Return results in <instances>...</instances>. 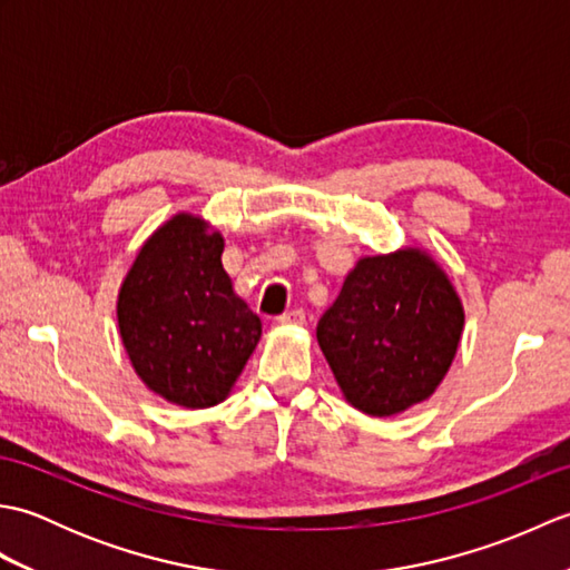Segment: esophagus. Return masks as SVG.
Returning <instances> with one entry per match:
<instances>
[{"mask_svg":"<svg viewBox=\"0 0 570 570\" xmlns=\"http://www.w3.org/2000/svg\"><path fill=\"white\" fill-rule=\"evenodd\" d=\"M278 323H286V325H304L306 323V313L304 308H294V311H286L278 316Z\"/></svg>","mask_w":570,"mask_h":570,"instance_id":"1","label":"esophagus"}]
</instances>
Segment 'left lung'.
I'll use <instances>...</instances> for the list:
<instances>
[{
	"instance_id": "8db88e82",
	"label": "left lung",
	"mask_w": 570,
	"mask_h": 570,
	"mask_svg": "<svg viewBox=\"0 0 570 570\" xmlns=\"http://www.w3.org/2000/svg\"><path fill=\"white\" fill-rule=\"evenodd\" d=\"M465 313L429 254L360 259L318 321V345L345 399L362 414L394 416L445 377Z\"/></svg>"
}]
</instances>
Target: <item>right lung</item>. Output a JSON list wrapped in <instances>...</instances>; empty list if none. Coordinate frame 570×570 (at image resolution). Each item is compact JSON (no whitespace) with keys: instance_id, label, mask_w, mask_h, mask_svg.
Wrapping results in <instances>:
<instances>
[{"instance_id":"1","label":"right lung","mask_w":570,"mask_h":570,"mask_svg":"<svg viewBox=\"0 0 570 570\" xmlns=\"http://www.w3.org/2000/svg\"><path fill=\"white\" fill-rule=\"evenodd\" d=\"M223 247L200 217H171L141 247L117 301L137 374L186 409L220 404L262 335L259 316L223 269Z\"/></svg>"}]
</instances>
